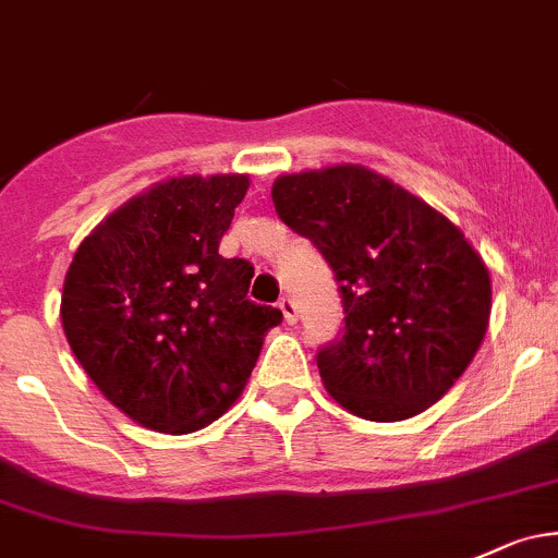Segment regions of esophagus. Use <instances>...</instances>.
Masks as SVG:
<instances>
[{
  "label": "esophagus",
  "mask_w": 558,
  "mask_h": 558,
  "mask_svg": "<svg viewBox=\"0 0 558 558\" xmlns=\"http://www.w3.org/2000/svg\"><path fill=\"white\" fill-rule=\"evenodd\" d=\"M278 307H280V313H283V320L286 324H296V318H299V310H296V302L291 296H283L278 302Z\"/></svg>",
  "instance_id": "esophagus-1"
}]
</instances>
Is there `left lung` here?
Listing matches in <instances>:
<instances>
[{"label":"left lung","mask_w":558,"mask_h":558,"mask_svg":"<svg viewBox=\"0 0 558 558\" xmlns=\"http://www.w3.org/2000/svg\"><path fill=\"white\" fill-rule=\"evenodd\" d=\"M272 203L339 286L344 326L315 355L337 403L398 422L444 398L476 355L492 310L489 269L465 234L361 166L280 175Z\"/></svg>","instance_id":"obj_1"}]
</instances>
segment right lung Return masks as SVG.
I'll return each instance as SVG.
<instances>
[{
	"mask_svg": "<svg viewBox=\"0 0 558 558\" xmlns=\"http://www.w3.org/2000/svg\"><path fill=\"white\" fill-rule=\"evenodd\" d=\"M248 175H184L133 197L82 240L61 324L87 377L128 417L192 433L232 407L283 320L251 302L254 267L219 243Z\"/></svg>",
	"mask_w": 558,
	"mask_h": 558,
	"instance_id": "right-lung-1",
	"label": "right lung"
}]
</instances>
